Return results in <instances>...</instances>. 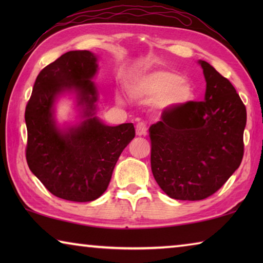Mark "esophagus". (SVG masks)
Masks as SVG:
<instances>
[{"mask_svg": "<svg viewBox=\"0 0 263 263\" xmlns=\"http://www.w3.org/2000/svg\"><path fill=\"white\" fill-rule=\"evenodd\" d=\"M136 133H137V136H145L146 133H147V126H146V124L144 122L137 123Z\"/></svg>", "mask_w": 263, "mask_h": 263, "instance_id": "34e87169", "label": "esophagus"}]
</instances>
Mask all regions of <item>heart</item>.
<instances>
[{"instance_id":"b5f03b06","label":"heart","mask_w":263,"mask_h":263,"mask_svg":"<svg viewBox=\"0 0 263 263\" xmlns=\"http://www.w3.org/2000/svg\"><path fill=\"white\" fill-rule=\"evenodd\" d=\"M181 78L176 74L155 72L145 75L133 83L130 92L138 99H153L158 96L157 105L160 109H172L188 103L194 95L190 84L184 81L179 82Z\"/></svg>"}]
</instances>
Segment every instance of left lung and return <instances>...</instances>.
I'll use <instances>...</instances> for the list:
<instances>
[{"instance_id": "obj_1", "label": "left lung", "mask_w": 263, "mask_h": 263, "mask_svg": "<svg viewBox=\"0 0 263 263\" xmlns=\"http://www.w3.org/2000/svg\"><path fill=\"white\" fill-rule=\"evenodd\" d=\"M204 101L164 109L149 127L151 168L169 197L201 201L219 190L243 157L246 106L233 84L206 61Z\"/></svg>"}]
</instances>
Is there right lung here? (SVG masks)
<instances>
[{"instance_id":"obj_1","label":"right lung","mask_w":263,"mask_h":263,"mask_svg":"<svg viewBox=\"0 0 263 263\" xmlns=\"http://www.w3.org/2000/svg\"><path fill=\"white\" fill-rule=\"evenodd\" d=\"M96 70L91 52L65 53L41 70L25 108L30 171L51 194L72 202H90L104 193L119 155L136 136L132 123L108 126L91 117L97 95L90 79ZM66 88L78 91L91 118L64 134L52 121L51 106Z\"/></svg>"}]
</instances>
